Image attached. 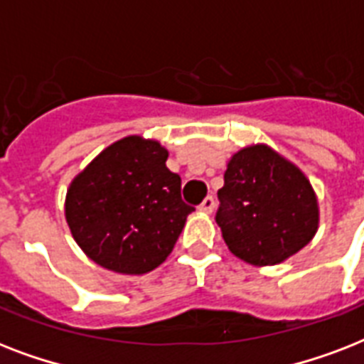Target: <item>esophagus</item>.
Returning <instances> with one entry per match:
<instances>
[{"instance_id": "obj_1", "label": "esophagus", "mask_w": 364, "mask_h": 364, "mask_svg": "<svg viewBox=\"0 0 364 364\" xmlns=\"http://www.w3.org/2000/svg\"><path fill=\"white\" fill-rule=\"evenodd\" d=\"M213 210H215V198H213V196H205L204 202L200 204V211H204V213H211Z\"/></svg>"}]
</instances>
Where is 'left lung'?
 Here are the masks:
<instances>
[{"mask_svg": "<svg viewBox=\"0 0 364 364\" xmlns=\"http://www.w3.org/2000/svg\"><path fill=\"white\" fill-rule=\"evenodd\" d=\"M217 196L215 221L225 243L249 264H277L317 232L319 210L310 181L266 145L234 154Z\"/></svg>", "mask_w": 364, "mask_h": 364, "instance_id": "1", "label": "left lung"}]
</instances>
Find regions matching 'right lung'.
<instances>
[{"label":"right lung","instance_id":"obj_1","mask_svg":"<svg viewBox=\"0 0 364 364\" xmlns=\"http://www.w3.org/2000/svg\"><path fill=\"white\" fill-rule=\"evenodd\" d=\"M159 141L124 137L70 185L65 221L85 253L119 274H145L171 253L193 205Z\"/></svg>","mask_w":364,"mask_h":364}]
</instances>
